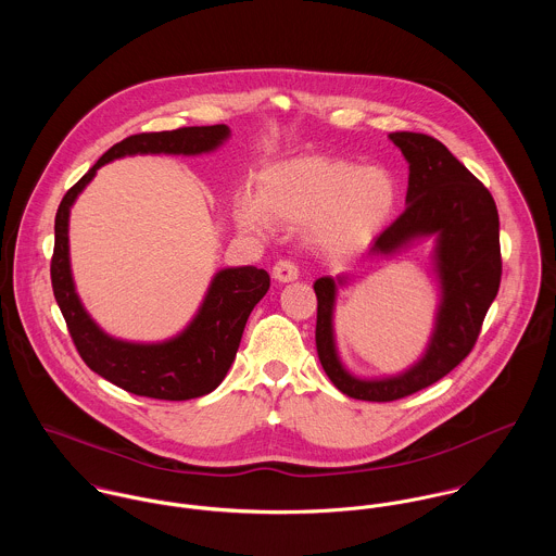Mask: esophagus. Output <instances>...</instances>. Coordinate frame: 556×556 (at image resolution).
<instances>
[{
	"label": "esophagus",
	"instance_id": "esophagus-1",
	"mask_svg": "<svg viewBox=\"0 0 556 556\" xmlns=\"http://www.w3.org/2000/svg\"><path fill=\"white\" fill-rule=\"evenodd\" d=\"M271 276L278 282H293V280H298L300 271H298V265L293 261H278L271 269Z\"/></svg>",
	"mask_w": 556,
	"mask_h": 556
}]
</instances>
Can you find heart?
<instances>
[{
    "label": "heart",
    "mask_w": 556,
    "mask_h": 556,
    "mask_svg": "<svg viewBox=\"0 0 556 556\" xmlns=\"http://www.w3.org/2000/svg\"><path fill=\"white\" fill-rule=\"evenodd\" d=\"M396 205V177L388 168L302 156L265 166L256 197H239L236 220L252 233L269 231L271 223L308 225L318 250L346 256L383 231Z\"/></svg>",
    "instance_id": "1"
}]
</instances>
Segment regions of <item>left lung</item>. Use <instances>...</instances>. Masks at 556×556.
Listing matches in <instances>:
<instances>
[{
    "mask_svg": "<svg viewBox=\"0 0 556 556\" xmlns=\"http://www.w3.org/2000/svg\"><path fill=\"white\" fill-rule=\"evenodd\" d=\"M390 141L408 162L406 210L375 239L368 258H392L432 239L430 265L439 302L421 357L396 375L351 372L338 353L333 315L340 289L353 278L340 274L315 282L320 366L342 394L370 402L415 394L452 372L471 353L501 285L498 212L492 194L441 141L419 132H392Z\"/></svg>",
    "mask_w": 556,
    "mask_h": 556,
    "instance_id": "8db88e82",
    "label": "left lung"
}]
</instances>
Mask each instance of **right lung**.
Instances as JSON below:
<instances>
[{"instance_id": "1", "label": "right lung", "mask_w": 556, "mask_h": 556, "mask_svg": "<svg viewBox=\"0 0 556 556\" xmlns=\"http://www.w3.org/2000/svg\"><path fill=\"white\" fill-rule=\"evenodd\" d=\"M231 128L192 126L166 132H143L124 139L66 192L55 216L51 282L58 306L68 323L83 362L113 386L159 400H190L214 392L227 377L252 308L269 289V274L252 265L223 267L212 276L203 302L188 325L156 342L122 340L106 333L85 311L71 267V210L98 168L126 156H201L223 148Z\"/></svg>"}]
</instances>
